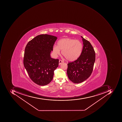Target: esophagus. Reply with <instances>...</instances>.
Returning <instances> with one entry per match:
<instances>
[{"label":"esophagus","instance_id":"1","mask_svg":"<svg viewBox=\"0 0 122 122\" xmlns=\"http://www.w3.org/2000/svg\"><path fill=\"white\" fill-rule=\"evenodd\" d=\"M63 63V61H61V60H60L59 61V65H61V63Z\"/></svg>","mask_w":122,"mask_h":122}]
</instances>
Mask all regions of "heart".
<instances>
[{
  "mask_svg": "<svg viewBox=\"0 0 122 122\" xmlns=\"http://www.w3.org/2000/svg\"><path fill=\"white\" fill-rule=\"evenodd\" d=\"M83 44L80 41L70 38L61 39L57 42V46L53 47V52L55 56L59 55L60 50L66 59L72 61L77 60L82 52Z\"/></svg>",
  "mask_w": 122,
  "mask_h": 122,
  "instance_id": "obj_1",
  "label": "heart"
}]
</instances>
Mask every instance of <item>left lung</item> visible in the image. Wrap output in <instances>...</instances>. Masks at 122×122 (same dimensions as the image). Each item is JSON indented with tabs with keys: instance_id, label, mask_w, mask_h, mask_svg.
Wrapping results in <instances>:
<instances>
[{
	"instance_id": "8db88e82",
	"label": "left lung",
	"mask_w": 122,
	"mask_h": 122,
	"mask_svg": "<svg viewBox=\"0 0 122 122\" xmlns=\"http://www.w3.org/2000/svg\"><path fill=\"white\" fill-rule=\"evenodd\" d=\"M82 52L80 57L73 62L68 64V77L72 82H83L90 76L93 70L95 61V53L90 42L83 37Z\"/></svg>"
}]
</instances>
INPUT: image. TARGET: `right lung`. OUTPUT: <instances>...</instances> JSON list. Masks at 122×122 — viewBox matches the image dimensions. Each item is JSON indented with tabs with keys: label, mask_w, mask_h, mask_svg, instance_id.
I'll use <instances>...</instances> for the list:
<instances>
[{
	"label": "right lung",
	"mask_w": 122,
	"mask_h": 122,
	"mask_svg": "<svg viewBox=\"0 0 122 122\" xmlns=\"http://www.w3.org/2000/svg\"><path fill=\"white\" fill-rule=\"evenodd\" d=\"M57 39L53 36L41 34L29 41L25 46L24 67L30 79L38 85L49 84L59 66V59H53L50 55Z\"/></svg>",
	"instance_id": "1"
}]
</instances>
